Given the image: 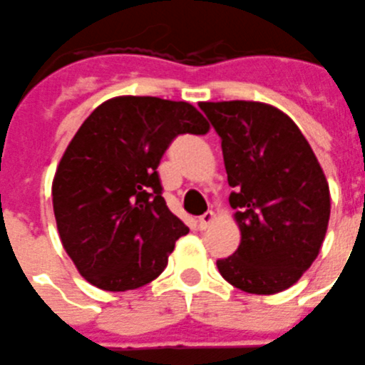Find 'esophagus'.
Instances as JSON below:
<instances>
[{
	"mask_svg": "<svg viewBox=\"0 0 365 365\" xmlns=\"http://www.w3.org/2000/svg\"><path fill=\"white\" fill-rule=\"evenodd\" d=\"M212 222H215V212L212 211H207V212H203L202 216H198V227L202 229V231H205V229L209 227Z\"/></svg>",
	"mask_w": 365,
	"mask_h": 365,
	"instance_id": "esophagus-1",
	"label": "esophagus"
}]
</instances>
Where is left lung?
I'll return each mask as SVG.
<instances>
[{
  "instance_id": "1",
  "label": "left lung",
  "mask_w": 365,
  "mask_h": 365,
  "mask_svg": "<svg viewBox=\"0 0 365 365\" xmlns=\"http://www.w3.org/2000/svg\"><path fill=\"white\" fill-rule=\"evenodd\" d=\"M222 138L240 245L216 262L231 285L277 294L317 260L331 215L329 183L291 118L262 101H200Z\"/></svg>"
}]
</instances>
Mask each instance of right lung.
I'll return each instance as SVG.
<instances>
[{"label":"right lung","instance_id":"add662e5","mask_svg":"<svg viewBox=\"0 0 365 365\" xmlns=\"http://www.w3.org/2000/svg\"><path fill=\"white\" fill-rule=\"evenodd\" d=\"M195 105L116 96L81 123L52 180L61 245L78 272L103 291L143 287L167 267L189 227L169 211L158 165L178 134H207Z\"/></svg>","mask_w":365,"mask_h":365}]
</instances>
